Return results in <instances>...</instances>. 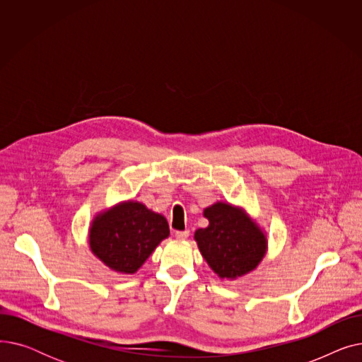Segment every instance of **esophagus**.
<instances>
[{
  "label": "esophagus",
  "instance_id": "esophagus-1",
  "mask_svg": "<svg viewBox=\"0 0 362 362\" xmlns=\"http://www.w3.org/2000/svg\"><path fill=\"white\" fill-rule=\"evenodd\" d=\"M175 236L179 239V240H185L189 238V230H179L175 233Z\"/></svg>",
  "mask_w": 362,
  "mask_h": 362
}]
</instances>
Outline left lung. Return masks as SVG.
I'll return each mask as SVG.
<instances>
[{
	"instance_id": "1",
	"label": "left lung",
	"mask_w": 362,
	"mask_h": 362,
	"mask_svg": "<svg viewBox=\"0 0 362 362\" xmlns=\"http://www.w3.org/2000/svg\"><path fill=\"white\" fill-rule=\"evenodd\" d=\"M210 224L195 232L198 248L221 279H238L255 270L267 251V238L242 208L216 202L204 210Z\"/></svg>"
}]
</instances>
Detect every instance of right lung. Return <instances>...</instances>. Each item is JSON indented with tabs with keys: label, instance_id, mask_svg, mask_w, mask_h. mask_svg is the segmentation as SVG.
<instances>
[{
	"label": "right lung",
	"instance_id": "right-lung-1",
	"mask_svg": "<svg viewBox=\"0 0 362 362\" xmlns=\"http://www.w3.org/2000/svg\"><path fill=\"white\" fill-rule=\"evenodd\" d=\"M168 235L164 216L148 210L138 201H126L93 218L89 246L111 270L133 274Z\"/></svg>",
	"mask_w": 362,
	"mask_h": 362
}]
</instances>
